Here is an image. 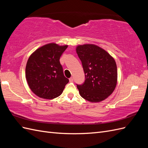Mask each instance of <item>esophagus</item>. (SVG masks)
Segmentation results:
<instances>
[{
  "label": "esophagus",
  "mask_w": 148,
  "mask_h": 148,
  "mask_svg": "<svg viewBox=\"0 0 148 148\" xmlns=\"http://www.w3.org/2000/svg\"><path fill=\"white\" fill-rule=\"evenodd\" d=\"M69 81L70 82H73V77H71L69 78Z\"/></svg>",
  "instance_id": "1"
}]
</instances>
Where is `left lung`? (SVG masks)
<instances>
[{
    "label": "left lung",
    "mask_w": 148,
    "mask_h": 148,
    "mask_svg": "<svg viewBox=\"0 0 148 148\" xmlns=\"http://www.w3.org/2000/svg\"><path fill=\"white\" fill-rule=\"evenodd\" d=\"M77 53L85 75L84 82L77 84L80 96L91 102L106 99L117 84V69L114 58L94 44L78 46Z\"/></svg>",
    "instance_id": "obj_1"
}]
</instances>
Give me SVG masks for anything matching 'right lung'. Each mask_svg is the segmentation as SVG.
I'll list each match as a JSON object with an SVG mask.
<instances>
[{"label": "right lung", "instance_id": "add662e5", "mask_svg": "<svg viewBox=\"0 0 148 148\" xmlns=\"http://www.w3.org/2000/svg\"><path fill=\"white\" fill-rule=\"evenodd\" d=\"M68 46L55 43L44 45L30 56L26 66V78L36 95L52 99L59 96L69 79L60 63V58Z\"/></svg>", "mask_w": 148, "mask_h": 148}]
</instances>
